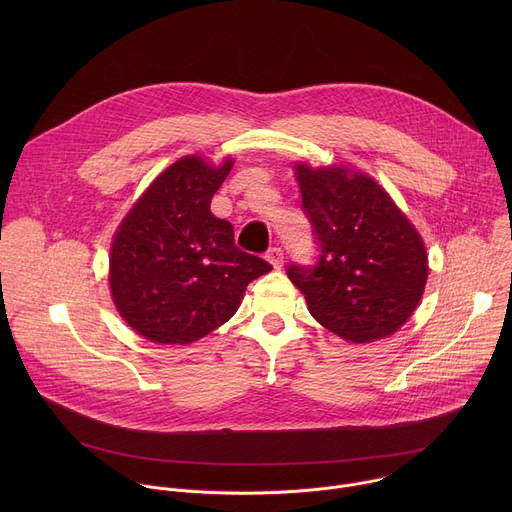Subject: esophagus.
<instances>
[{
  "label": "esophagus",
  "mask_w": 512,
  "mask_h": 512,
  "mask_svg": "<svg viewBox=\"0 0 512 512\" xmlns=\"http://www.w3.org/2000/svg\"><path fill=\"white\" fill-rule=\"evenodd\" d=\"M265 259H267L275 269H281V265H283V251H281V247H269L267 253H265Z\"/></svg>",
  "instance_id": "obj_1"
}]
</instances>
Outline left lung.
<instances>
[{
  "label": "left lung",
  "mask_w": 512,
  "mask_h": 512,
  "mask_svg": "<svg viewBox=\"0 0 512 512\" xmlns=\"http://www.w3.org/2000/svg\"><path fill=\"white\" fill-rule=\"evenodd\" d=\"M296 174L320 255L316 265L291 263L287 277L310 314L344 340L393 334L425 289L427 253L419 233L371 176L306 164Z\"/></svg>",
  "instance_id": "obj_1"
}]
</instances>
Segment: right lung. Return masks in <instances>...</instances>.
<instances>
[{"instance_id":"add662e5","label":"right lung","mask_w":512,"mask_h":512,"mask_svg":"<svg viewBox=\"0 0 512 512\" xmlns=\"http://www.w3.org/2000/svg\"><path fill=\"white\" fill-rule=\"evenodd\" d=\"M233 168L186 156L164 170L123 218L109 257L121 318L158 344H190L225 324L247 285L271 265L235 245L210 200Z\"/></svg>"}]
</instances>
